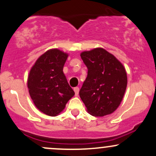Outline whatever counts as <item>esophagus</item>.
Instances as JSON below:
<instances>
[{
  "label": "esophagus",
  "mask_w": 156,
  "mask_h": 156,
  "mask_svg": "<svg viewBox=\"0 0 156 156\" xmlns=\"http://www.w3.org/2000/svg\"><path fill=\"white\" fill-rule=\"evenodd\" d=\"M74 91H75V96H77V95H78V93H79V88H78V87H75Z\"/></svg>",
  "instance_id": "1"
}]
</instances>
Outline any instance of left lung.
<instances>
[{"mask_svg":"<svg viewBox=\"0 0 156 156\" xmlns=\"http://www.w3.org/2000/svg\"><path fill=\"white\" fill-rule=\"evenodd\" d=\"M81 57L88 72L79 95L87 112L95 117L112 113L121 104L127 85L124 66L103 48L84 51Z\"/></svg>","mask_w":156,"mask_h":156,"instance_id":"obj_1","label":"left lung"}]
</instances>
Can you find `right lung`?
<instances>
[{
    "label": "right lung",
    "mask_w": 156,
    "mask_h": 156,
    "mask_svg": "<svg viewBox=\"0 0 156 156\" xmlns=\"http://www.w3.org/2000/svg\"><path fill=\"white\" fill-rule=\"evenodd\" d=\"M68 54L49 49L38 58L29 74L27 87L31 98L41 112L56 116L75 95L63 72Z\"/></svg>",
    "instance_id": "add662e5"
}]
</instances>
